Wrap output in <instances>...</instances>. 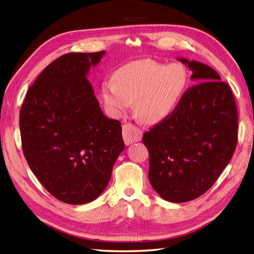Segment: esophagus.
<instances>
[{
  "instance_id": "obj_1",
  "label": "esophagus",
  "mask_w": 254,
  "mask_h": 254,
  "mask_svg": "<svg viewBox=\"0 0 254 254\" xmlns=\"http://www.w3.org/2000/svg\"><path fill=\"white\" fill-rule=\"evenodd\" d=\"M142 134V129L131 124V123H127V124L123 125V137H124V142L126 145L139 142L141 140Z\"/></svg>"
}]
</instances>
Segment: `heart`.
Wrapping results in <instances>:
<instances>
[{
	"label": "heart",
	"instance_id": "b5f03b06",
	"mask_svg": "<svg viewBox=\"0 0 254 254\" xmlns=\"http://www.w3.org/2000/svg\"><path fill=\"white\" fill-rule=\"evenodd\" d=\"M189 80L181 64H164L152 59L128 63L104 81L102 96L114 115L126 112L134 102V112L144 123L167 117L178 105Z\"/></svg>",
	"mask_w": 254,
	"mask_h": 254
}]
</instances>
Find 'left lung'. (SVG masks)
<instances>
[{"label": "left lung", "instance_id": "left-lung-1", "mask_svg": "<svg viewBox=\"0 0 254 254\" xmlns=\"http://www.w3.org/2000/svg\"><path fill=\"white\" fill-rule=\"evenodd\" d=\"M196 82L142 141L148 178L163 199L187 202L204 194L229 164L237 145V109L231 88L212 67L180 59Z\"/></svg>", "mask_w": 254, "mask_h": 254}]
</instances>
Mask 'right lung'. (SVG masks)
Returning a JSON list of instances; mask_svg holds the SVG:
<instances>
[{"mask_svg": "<svg viewBox=\"0 0 254 254\" xmlns=\"http://www.w3.org/2000/svg\"><path fill=\"white\" fill-rule=\"evenodd\" d=\"M104 51L67 53L29 87L20 111L22 149L43 188L68 204L93 201L109 183L125 144L105 117L86 75Z\"/></svg>", "mask_w": 254, "mask_h": 254, "instance_id": "obj_1", "label": "right lung"}]
</instances>
